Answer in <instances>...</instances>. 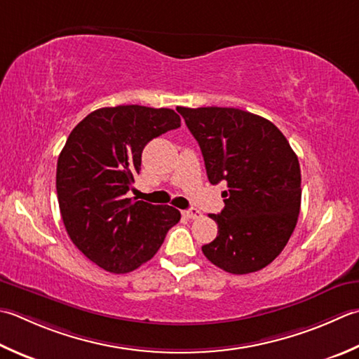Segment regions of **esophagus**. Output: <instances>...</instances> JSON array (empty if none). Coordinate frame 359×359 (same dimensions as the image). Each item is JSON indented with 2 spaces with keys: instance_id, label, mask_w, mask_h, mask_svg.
Returning <instances> with one entry per match:
<instances>
[{
  "instance_id": "1",
  "label": "esophagus",
  "mask_w": 359,
  "mask_h": 359,
  "mask_svg": "<svg viewBox=\"0 0 359 359\" xmlns=\"http://www.w3.org/2000/svg\"><path fill=\"white\" fill-rule=\"evenodd\" d=\"M182 215H184L185 217H188V219H198V217L202 216V213L199 212V210H196V208L185 210V212H182Z\"/></svg>"
}]
</instances>
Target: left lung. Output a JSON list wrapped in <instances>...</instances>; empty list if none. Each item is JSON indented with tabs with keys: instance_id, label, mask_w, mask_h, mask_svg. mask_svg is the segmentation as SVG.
Returning <instances> with one entry per match:
<instances>
[{
	"instance_id": "left-lung-1",
	"label": "left lung",
	"mask_w": 359,
	"mask_h": 359,
	"mask_svg": "<svg viewBox=\"0 0 359 359\" xmlns=\"http://www.w3.org/2000/svg\"><path fill=\"white\" fill-rule=\"evenodd\" d=\"M198 140L210 184L227 182L224 207L210 215L217 236L202 252L217 268L250 273L272 263L300 212L296 152L269 119L233 107H179Z\"/></svg>"
}]
</instances>
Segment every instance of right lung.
<instances>
[{"mask_svg": "<svg viewBox=\"0 0 359 359\" xmlns=\"http://www.w3.org/2000/svg\"><path fill=\"white\" fill-rule=\"evenodd\" d=\"M177 128L171 109L118 105L91 111L69 133L55 172L62 221L76 248L104 271L126 273L149 262L180 221L171 205L126 198L144 146Z\"/></svg>", "mask_w": 359, "mask_h": 359, "instance_id": "add662e5", "label": "right lung"}]
</instances>
